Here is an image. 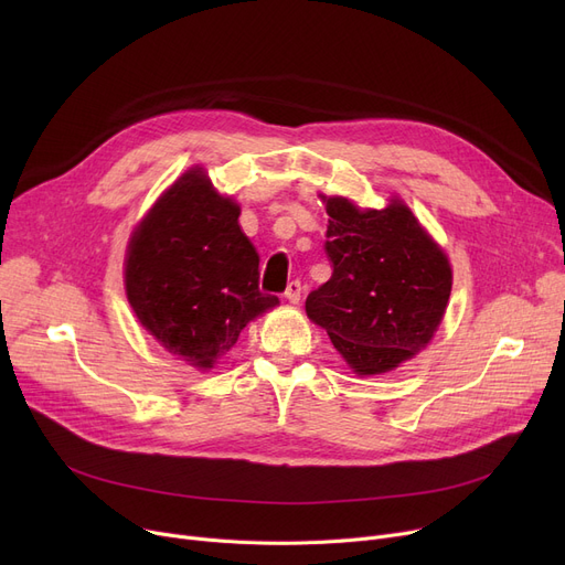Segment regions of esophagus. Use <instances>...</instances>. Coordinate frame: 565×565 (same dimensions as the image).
<instances>
[{"instance_id":"esophagus-1","label":"esophagus","mask_w":565,"mask_h":565,"mask_svg":"<svg viewBox=\"0 0 565 565\" xmlns=\"http://www.w3.org/2000/svg\"><path fill=\"white\" fill-rule=\"evenodd\" d=\"M284 298H286L290 305H298L300 298H302V284H300L298 279L288 281V286H286V290H284Z\"/></svg>"}]
</instances>
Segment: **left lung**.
Listing matches in <instances>:
<instances>
[{"label": "left lung", "instance_id": "8db88e82", "mask_svg": "<svg viewBox=\"0 0 565 565\" xmlns=\"http://www.w3.org/2000/svg\"><path fill=\"white\" fill-rule=\"evenodd\" d=\"M322 201L332 277L309 292L307 316L358 375L394 371L437 332L451 263L401 199L382 211H362L345 196Z\"/></svg>", "mask_w": 565, "mask_h": 565}]
</instances>
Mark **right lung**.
Segmentation results:
<instances>
[{
    "mask_svg": "<svg viewBox=\"0 0 565 565\" xmlns=\"http://www.w3.org/2000/svg\"><path fill=\"white\" fill-rule=\"evenodd\" d=\"M237 217L241 205L194 167L156 201L128 245L135 316L199 371L213 369L249 320L279 305L258 290V254Z\"/></svg>",
    "mask_w": 565,
    "mask_h": 565,
    "instance_id": "right-lung-1",
    "label": "right lung"
}]
</instances>
